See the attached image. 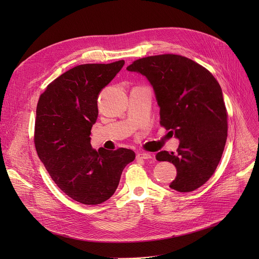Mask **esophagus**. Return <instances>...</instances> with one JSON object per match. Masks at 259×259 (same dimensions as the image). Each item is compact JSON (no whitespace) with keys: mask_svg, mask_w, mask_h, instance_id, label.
I'll list each match as a JSON object with an SVG mask.
<instances>
[{"mask_svg":"<svg viewBox=\"0 0 259 259\" xmlns=\"http://www.w3.org/2000/svg\"><path fill=\"white\" fill-rule=\"evenodd\" d=\"M137 157L140 159H150V158H152V154L147 153V152H140V153H138Z\"/></svg>","mask_w":259,"mask_h":259,"instance_id":"obj_1","label":"esophagus"}]
</instances>
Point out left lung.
I'll list each match as a JSON object with an SVG mask.
<instances>
[{
	"mask_svg": "<svg viewBox=\"0 0 259 259\" xmlns=\"http://www.w3.org/2000/svg\"><path fill=\"white\" fill-rule=\"evenodd\" d=\"M127 70L149 79L160 108V126L181 142L175 153L156 154L158 161H170L178 170L170 188L194 191L214 174L228 137V112L219 81L205 67L179 54L142 58Z\"/></svg>",
	"mask_w": 259,
	"mask_h": 259,
	"instance_id": "1",
	"label": "left lung"
}]
</instances>
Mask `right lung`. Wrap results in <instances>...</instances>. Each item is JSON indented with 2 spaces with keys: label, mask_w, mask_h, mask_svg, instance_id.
<instances>
[{
  "label": "right lung",
  "mask_w": 259,
  "mask_h": 259,
  "mask_svg": "<svg viewBox=\"0 0 259 259\" xmlns=\"http://www.w3.org/2000/svg\"><path fill=\"white\" fill-rule=\"evenodd\" d=\"M124 64L120 60L75 66L52 80L37 102V155L62 191L84 205H99L110 198L122 170L135 158L130 149L97 151L90 145L99 93Z\"/></svg>",
  "instance_id": "obj_1"
}]
</instances>
